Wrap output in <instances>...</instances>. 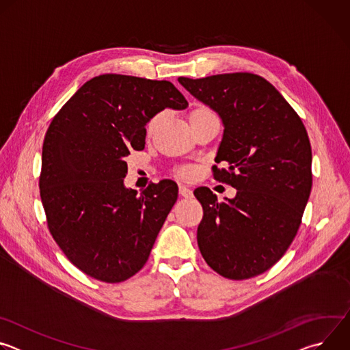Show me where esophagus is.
<instances>
[{"label": "esophagus", "mask_w": 350, "mask_h": 350, "mask_svg": "<svg viewBox=\"0 0 350 350\" xmlns=\"http://www.w3.org/2000/svg\"><path fill=\"white\" fill-rule=\"evenodd\" d=\"M178 192H180V195L184 196V198H191V196H192V189L188 188L187 185H180V187H178Z\"/></svg>", "instance_id": "obj_1"}]
</instances>
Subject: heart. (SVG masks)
<instances>
[{
    "mask_svg": "<svg viewBox=\"0 0 350 350\" xmlns=\"http://www.w3.org/2000/svg\"><path fill=\"white\" fill-rule=\"evenodd\" d=\"M206 113H211V111L206 109V108H196V109H193V111L191 112L189 119H191V118H195V116L206 115ZM162 118H163V112H159V113L154 115L151 119H149V122H148V124H146V131H148V133H152V131L158 127V124L161 123ZM191 173H192V170H191V169H187V167L178 170V174L183 176V177H188Z\"/></svg>",
    "mask_w": 350,
    "mask_h": 350,
    "instance_id": "1",
    "label": "heart"
}]
</instances>
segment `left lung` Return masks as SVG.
Returning <instances> with one entry per match:
<instances>
[{
    "label": "left lung",
    "instance_id": "1",
    "mask_svg": "<svg viewBox=\"0 0 350 350\" xmlns=\"http://www.w3.org/2000/svg\"><path fill=\"white\" fill-rule=\"evenodd\" d=\"M178 83L221 119L224 133L213 176L237 189L219 202L206 187L196 239L220 275L246 280L273 267L292 243L312 191V146L293 108L266 79L224 73Z\"/></svg>",
    "mask_w": 350,
    "mask_h": 350
}]
</instances>
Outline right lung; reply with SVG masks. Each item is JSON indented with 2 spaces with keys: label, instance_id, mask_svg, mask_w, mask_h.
Masks as SVG:
<instances>
[{
  "label": "right lung",
  "instance_id": "obj_1",
  "mask_svg": "<svg viewBox=\"0 0 350 350\" xmlns=\"http://www.w3.org/2000/svg\"><path fill=\"white\" fill-rule=\"evenodd\" d=\"M187 107L170 81L109 73L84 83L49 124L41 202L53 238L87 275L122 282L146 263L178 187L162 180L137 195L123 184L126 157L144 149L154 115Z\"/></svg>",
  "mask_w": 350,
  "mask_h": 350
}]
</instances>
